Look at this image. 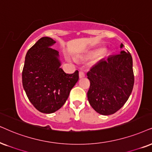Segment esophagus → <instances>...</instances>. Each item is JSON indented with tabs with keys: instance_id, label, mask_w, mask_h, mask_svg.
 Masks as SVG:
<instances>
[{
	"instance_id": "34e87169",
	"label": "esophagus",
	"mask_w": 152,
	"mask_h": 152,
	"mask_svg": "<svg viewBox=\"0 0 152 152\" xmlns=\"http://www.w3.org/2000/svg\"><path fill=\"white\" fill-rule=\"evenodd\" d=\"M83 77H85V73L83 72V71H80V72H79V78H82Z\"/></svg>"
}]
</instances>
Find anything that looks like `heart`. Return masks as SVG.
Here are the masks:
<instances>
[{"label":"heart","instance_id":"1","mask_svg":"<svg viewBox=\"0 0 152 152\" xmlns=\"http://www.w3.org/2000/svg\"><path fill=\"white\" fill-rule=\"evenodd\" d=\"M96 53H97V52H95V53H91V54H90V55H89V57H93L94 55H95V54H96Z\"/></svg>","mask_w":152,"mask_h":152}]
</instances>
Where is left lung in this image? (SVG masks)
I'll list each match as a JSON object with an SVG mask.
<instances>
[{
    "label": "left lung",
    "instance_id": "obj_1",
    "mask_svg": "<svg viewBox=\"0 0 152 152\" xmlns=\"http://www.w3.org/2000/svg\"><path fill=\"white\" fill-rule=\"evenodd\" d=\"M87 76L90 82L87 95L91 107L102 115L114 114L127 102L133 88L131 55L121 50L118 55L101 59Z\"/></svg>",
    "mask_w": 152,
    "mask_h": 152
}]
</instances>
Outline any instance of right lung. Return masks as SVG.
<instances>
[{
	"label": "right lung",
	"instance_id": "1",
	"mask_svg": "<svg viewBox=\"0 0 152 152\" xmlns=\"http://www.w3.org/2000/svg\"><path fill=\"white\" fill-rule=\"evenodd\" d=\"M53 38H40L28 50L22 71V85L34 107L45 114L58 110L78 80V71L66 74L60 68L59 52Z\"/></svg>",
	"mask_w": 152,
	"mask_h": 152
}]
</instances>
